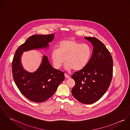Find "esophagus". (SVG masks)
<instances>
[{
	"mask_svg": "<svg viewBox=\"0 0 130 130\" xmlns=\"http://www.w3.org/2000/svg\"><path fill=\"white\" fill-rule=\"evenodd\" d=\"M64 76H65V77H66V78H69L70 77V76L69 75H68L67 73H65V74H64Z\"/></svg>",
	"mask_w": 130,
	"mask_h": 130,
	"instance_id": "1",
	"label": "esophagus"
}]
</instances>
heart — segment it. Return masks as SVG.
<instances>
[{"mask_svg": "<svg viewBox=\"0 0 130 130\" xmlns=\"http://www.w3.org/2000/svg\"><path fill=\"white\" fill-rule=\"evenodd\" d=\"M91 53V47L86 44H82L73 40H65L59 42L58 50L52 52L51 59L57 69L66 61V70L80 71L88 63Z\"/></svg>", "mask_w": 130, "mask_h": 130, "instance_id": "heart-1", "label": "heart"}]
</instances>
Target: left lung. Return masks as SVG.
Returning a JSON list of instances; mask_svg holds the SVG:
<instances>
[{"label": "left lung", "mask_w": 130, "mask_h": 130, "mask_svg": "<svg viewBox=\"0 0 130 130\" xmlns=\"http://www.w3.org/2000/svg\"><path fill=\"white\" fill-rule=\"evenodd\" d=\"M84 38L93 46L86 67L71 76L75 84L71 90L79 102L90 104L100 99L110 86L113 75V59L105 46L94 37Z\"/></svg>", "instance_id": "1"}]
</instances>
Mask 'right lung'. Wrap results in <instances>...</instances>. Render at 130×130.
<instances>
[{
    "label": "right lung",
    "mask_w": 130,
    "mask_h": 130,
    "mask_svg": "<svg viewBox=\"0 0 130 130\" xmlns=\"http://www.w3.org/2000/svg\"><path fill=\"white\" fill-rule=\"evenodd\" d=\"M54 37V34L30 37L17 48L12 61V74L17 87L26 98L34 102H44L54 94L64 80V73L53 68L45 55L38 69L28 72L23 67L21 57L25 52L47 48Z\"/></svg>",
    "instance_id": "right-lung-1"
}]
</instances>
